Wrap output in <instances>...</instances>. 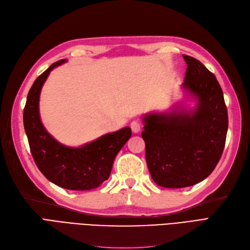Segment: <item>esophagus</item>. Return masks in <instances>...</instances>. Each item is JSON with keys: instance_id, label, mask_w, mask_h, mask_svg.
<instances>
[{"instance_id": "1", "label": "esophagus", "mask_w": 250, "mask_h": 250, "mask_svg": "<svg viewBox=\"0 0 250 250\" xmlns=\"http://www.w3.org/2000/svg\"><path fill=\"white\" fill-rule=\"evenodd\" d=\"M131 128L133 133H139L141 130V124L139 122H137V120H134V122L131 123Z\"/></svg>"}]
</instances>
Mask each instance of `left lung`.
Returning a JSON list of instances; mask_svg holds the SVG:
<instances>
[{
  "mask_svg": "<svg viewBox=\"0 0 250 250\" xmlns=\"http://www.w3.org/2000/svg\"><path fill=\"white\" fill-rule=\"evenodd\" d=\"M188 68L182 88L196 107L143 116L147 167L160 187L181 188L207 178L223 154L228 110L216 77L200 61L182 55Z\"/></svg>",
  "mask_w": 250,
  "mask_h": 250,
  "instance_id": "8db88e82",
  "label": "left lung"
}]
</instances>
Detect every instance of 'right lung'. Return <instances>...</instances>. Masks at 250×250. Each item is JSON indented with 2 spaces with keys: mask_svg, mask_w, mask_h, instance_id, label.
Listing matches in <instances>:
<instances>
[{
  "mask_svg": "<svg viewBox=\"0 0 250 250\" xmlns=\"http://www.w3.org/2000/svg\"><path fill=\"white\" fill-rule=\"evenodd\" d=\"M66 62L52 63L35 80L26 98L23 125L34 161L46 178L66 189L89 190L109 178L115 156L132 131L125 126L80 147L62 145L46 131L39 113L40 92L50 72Z\"/></svg>",
  "mask_w": 250,
  "mask_h": 250,
  "instance_id": "add662e5",
  "label": "right lung"
}]
</instances>
